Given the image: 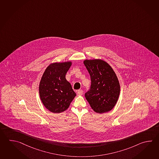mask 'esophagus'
<instances>
[{
	"instance_id": "esophagus-1",
	"label": "esophagus",
	"mask_w": 159,
	"mask_h": 159,
	"mask_svg": "<svg viewBox=\"0 0 159 159\" xmlns=\"http://www.w3.org/2000/svg\"><path fill=\"white\" fill-rule=\"evenodd\" d=\"M83 90L82 89H79L77 92V94H78V96H81L83 94Z\"/></svg>"
}]
</instances>
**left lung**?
<instances>
[{
    "instance_id": "1",
    "label": "left lung",
    "mask_w": 159,
    "mask_h": 159,
    "mask_svg": "<svg viewBox=\"0 0 159 159\" xmlns=\"http://www.w3.org/2000/svg\"><path fill=\"white\" fill-rule=\"evenodd\" d=\"M84 64L90 75V89L85 97L98 113L111 110L117 103L120 85L116 73L107 63L100 59L85 60Z\"/></svg>"
}]
</instances>
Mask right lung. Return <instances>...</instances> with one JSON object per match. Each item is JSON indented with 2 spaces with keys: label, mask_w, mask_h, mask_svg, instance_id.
<instances>
[{
  "label": "right lung",
  "mask_w": 159,
  "mask_h": 159,
  "mask_svg": "<svg viewBox=\"0 0 159 159\" xmlns=\"http://www.w3.org/2000/svg\"><path fill=\"white\" fill-rule=\"evenodd\" d=\"M71 62L49 65L42 75L39 85L40 98L47 109L59 113L68 109L76 93L66 79Z\"/></svg>",
  "instance_id": "right-lung-1"
}]
</instances>
